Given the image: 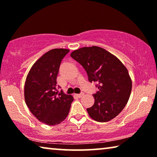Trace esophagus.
<instances>
[{
  "mask_svg": "<svg viewBox=\"0 0 157 157\" xmlns=\"http://www.w3.org/2000/svg\"><path fill=\"white\" fill-rule=\"evenodd\" d=\"M84 93H82V94H77L76 95H77V96H78V98H82V96H84Z\"/></svg>",
  "mask_w": 157,
  "mask_h": 157,
  "instance_id": "1",
  "label": "esophagus"
}]
</instances>
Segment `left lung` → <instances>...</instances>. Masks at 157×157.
Instances as JSON below:
<instances>
[{"mask_svg": "<svg viewBox=\"0 0 157 157\" xmlns=\"http://www.w3.org/2000/svg\"><path fill=\"white\" fill-rule=\"evenodd\" d=\"M71 57L83 66L90 82L98 83L94 105L87 109L89 116L98 122H108L125 107L132 82L128 71L120 59L102 48L93 46L75 50Z\"/></svg>", "mask_w": 157, "mask_h": 157, "instance_id": "left-lung-1", "label": "left lung"}]
</instances>
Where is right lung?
I'll return each mask as SVG.
<instances>
[{"instance_id":"right-lung-1","label":"right lung","mask_w":157,"mask_h":157,"mask_svg":"<svg viewBox=\"0 0 157 157\" xmlns=\"http://www.w3.org/2000/svg\"><path fill=\"white\" fill-rule=\"evenodd\" d=\"M70 51L64 48L50 50L36 61L25 79V101L30 112L48 125L59 124L66 119L73 97L57 89L60 63Z\"/></svg>"}]
</instances>
